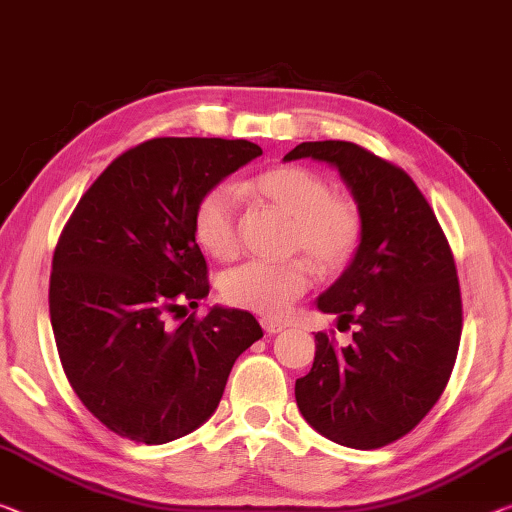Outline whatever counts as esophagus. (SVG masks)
Returning <instances> with one entry per match:
<instances>
[{
  "mask_svg": "<svg viewBox=\"0 0 512 512\" xmlns=\"http://www.w3.org/2000/svg\"><path fill=\"white\" fill-rule=\"evenodd\" d=\"M261 327L265 329V334H279V332H283V325H281L279 320L263 318V320H261Z\"/></svg>",
  "mask_w": 512,
  "mask_h": 512,
  "instance_id": "esophagus-1",
  "label": "esophagus"
}]
</instances>
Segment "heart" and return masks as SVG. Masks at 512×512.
<instances>
[{"instance_id": "obj_1", "label": "heart", "mask_w": 512, "mask_h": 512, "mask_svg": "<svg viewBox=\"0 0 512 512\" xmlns=\"http://www.w3.org/2000/svg\"><path fill=\"white\" fill-rule=\"evenodd\" d=\"M249 192L290 217L288 251H302L322 270H336L355 254L361 215L350 199L334 196L322 176L302 167H274L249 180ZM194 240L217 261L238 251V194L217 185L201 196L192 217ZM313 281L306 258L249 261L222 279L224 300L263 316H281Z\"/></svg>"}]
</instances>
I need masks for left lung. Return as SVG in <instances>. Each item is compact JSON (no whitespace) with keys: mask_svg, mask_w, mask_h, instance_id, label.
<instances>
[{"mask_svg":"<svg viewBox=\"0 0 512 512\" xmlns=\"http://www.w3.org/2000/svg\"><path fill=\"white\" fill-rule=\"evenodd\" d=\"M338 169L361 215V240L316 306L352 322L345 348L316 334L311 371L295 382L302 416L322 437L380 448L426 416L451 377L462 332L451 247L403 169L350 141H304L283 160Z\"/></svg>","mask_w":512,"mask_h":512,"instance_id":"1","label":"left lung"}]
</instances>
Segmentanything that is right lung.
Wrapping results in <instances>:
<instances>
[{"mask_svg":"<svg viewBox=\"0 0 512 512\" xmlns=\"http://www.w3.org/2000/svg\"><path fill=\"white\" fill-rule=\"evenodd\" d=\"M263 155L247 139L160 137L109 164L52 258L50 320L70 387L100 423L141 444L190 435L215 414L256 318L199 306L208 267L192 217L203 194Z\"/></svg>","mask_w":512,"mask_h":512,"instance_id":"right-lung-1","label":"right lung"}]
</instances>
